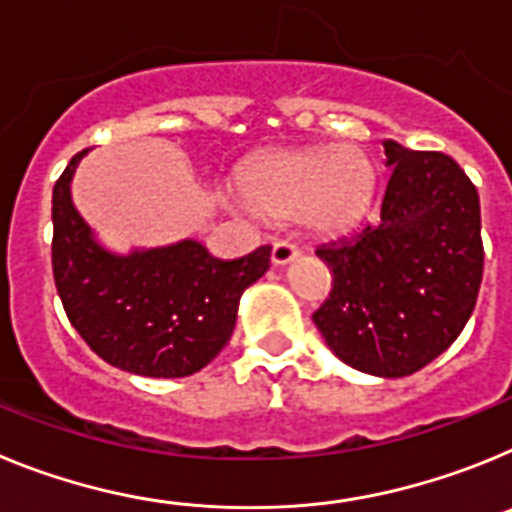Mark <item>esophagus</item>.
I'll return each mask as SVG.
<instances>
[{
    "instance_id": "esophagus-1",
    "label": "esophagus",
    "mask_w": 512,
    "mask_h": 512,
    "mask_svg": "<svg viewBox=\"0 0 512 512\" xmlns=\"http://www.w3.org/2000/svg\"><path fill=\"white\" fill-rule=\"evenodd\" d=\"M297 256H300V248L289 241V238H279V241H274V248H271V261H274L277 266L289 264V261L297 259Z\"/></svg>"
}]
</instances>
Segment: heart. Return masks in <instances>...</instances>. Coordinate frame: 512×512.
<instances>
[{
  "instance_id": "heart-1",
  "label": "heart",
  "mask_w": 512,
  "mask_h": 512,
  "mask_svg": "<svg viewBox=\"0 0 512 512\" xmlns=\"http://www.w3.org/2000/svg\"><path fill=\"white\" fill-rule=\"evenodd\" d=\"M377 171L351 146L305 148L261 156L238 174V192L253 212L295 217L320 233H341L364 220Z\"/></svg>"
}]
</instances>
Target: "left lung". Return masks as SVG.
Instances as JSON below:
<instances>
[{
	"label": "left lung",
	"mask_w": 512,
	"mask_h": 512,
	"mask_svg": "<svg viewBox=\"0 0 512 512\" xmlns=\"http://www.w3.org/2000/svg\"><path fill=\"white\" fill-rule=\"evenodd\" d=\"M384 153L392 176L377 220L315 251L333 287L312 320L348 366L408 377L467 325L485 246L477 187L454 158L395 140H384Z\"/></svg>",
	"instance_id": "1"
}]
</instances>
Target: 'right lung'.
<instances>
[{
	"instance_id": "right-lung-1",
	"label": "right lung",
	"mask_w": 512,
	"mask_h": 512,
	"mask_svg": "<svg viewBox=\"0 0 512 512\" xmlns=\"http://www.w3.org/2000/svg\"><path fill=\"white\" fill-rule=\"evenodd\" d=\"M76 153L53 187V279L71 325L94 354L140 377H189L235 328L238 300L269 269L271 246L220 261L197 241L107 253L71 202Z\"/></svg>"
}]
</instances>
